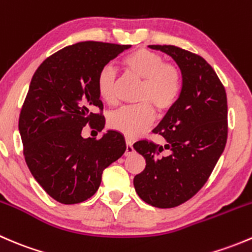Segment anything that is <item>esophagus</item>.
<instances>
[{
	"mask_svg": "<svg viewBox=\"0 0 252 252\" xmlns=\"http://www.w3.org/2000/svg\"><path fill=\"white\" fill-rule=\"evenodd\" d=\"M126 156H129V155H131L134 152V147H133V142H131L129 139H126Z\"/></svg>",
	"mask_w": 252,
	"mask_h": 252,
	"instance_id": "34e87169",
	"label": "esophagus"
}]
</instances>
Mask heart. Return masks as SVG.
<instances>
[{"label": "heart", "instance_id": "b5f03b06", "mask_svg": "<svg viewBox=\"0 0 252 252\" xmlns=\"http://www.w3.org/2000/svg\"><path fill=\"white\" fill-rule=\"evenodd\" d=\"M123 67L130 74L141 79L136 100L141 102L113 111L108 116V126L123 135L134 138L146 130L155 118V110L167 111L177 102L182 91V74L177 65L164 63L158 53L139 48L123 58ZM117 70L107 64L96 79L98 96L105 102L114 103Z\"/></svg>", "mask_w": 252, "mask_h": 252}]
</instances>
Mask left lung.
Segmentation results:
<instances>
[{"label": "left lung", "instance_id": "1", "mask_svg": "<svg viewBox=\"0 0 252 252\" xmlns=\"http://www.w3.org/2000/svg\"><path fill=\"white\" fill-rule=\"evenodd\" d=\"M149 47L173 58L182 73V91L154 130L163 136L164 146L147 140L134 144L146 161L134 177V188L146 204L171 208L204 187L224 151L227 95L213 68L199 55L172 45ZM164 149L167 154L162 157Z\"/></svg>", "mask_w": 252, "mask_h": 252}]
</instances>
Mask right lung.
Returning <instances> with one entry per match:
<instances>
[{
    "label": "right lung",
    "mask_w": 252,
    "mask_h": 252,
    "mask_svg": "<svg viewBox=\"0 0 252 252\" xmlns=\"http://www.w3.org/2000/svg\"><path fill=\"white\" fill-rule=\"evenodd\" d=\"M130 45L84 41L57 51L32 75L19 116L24 157L32 177L56 201L73 205L90 199L103 169L126 151L119 131L100 140L83 138L86 124L98 131L105 117L96 88L100 70Z\"/></svg>",
    "instance_id": "right-lung-1"
}]
</instances>
